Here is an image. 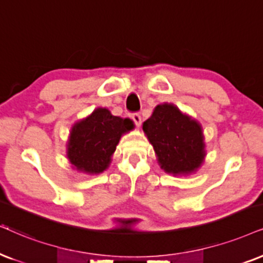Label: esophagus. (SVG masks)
I'll use <instances>...</instances> for the list:
<instances>
[{
	"mask_svg": "<svg viewBox=\"0 0 263 263\" xmlns=\"http://www.w3.org/2000/svg\"><path fill=\"white\" fill-rule=\"evenodd\" d=\"M132 120L135 121L136 126H141L142 118H141V115L138 114V112H134V114H132Z\"/></svg>",
	"mask_w": 263,
	"mask_h": 263,
	"instance_id": "34e87169",
	"label": "esophagus"
}]
</instances>
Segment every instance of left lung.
I'll list each match as a JSON object with an SVG mask.
<instances>
[{"label":"left lung","instance_id":"1","mask_svg":"<svg viewBox=\"0 0 263 263\" xmlns=\"http://www.w3.org/2000/svg\"><path fill=\"white\" fill-rule=\"evenodd\" d=\"M143 131L152 143L160 167L174 176L191 175L205 158L201 125L174 104L156 105Z\"/></svg>","mask_w":263,"mask_h":263}]
</instances>
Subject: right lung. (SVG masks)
Instances as JSON below:
<instances>
[{"mask_svg":"<svg viewBox=\"0 0 263 263\" xmlns=\"http://www.w3.org/2000/svg\"><path fill=\"white\" fill-rule=\"evenodd\" d=\"M134 127L129 119L111 115L105 108H97L72 126L68 159L75 170L88 175L101 174L109 167L121 136Z\"/></svg>","mask_w":263,"mask_h":263,"instance_id":"right-lung-1","label":"right lung"}]
</instances>
